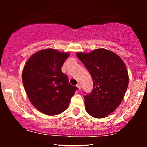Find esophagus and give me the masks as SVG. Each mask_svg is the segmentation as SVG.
Wrapping results in <instances>:
<instances>
[{"mask_svg":"<svg viewBox=\"0 0 147 147\" xmlns=\"http://www.w3.org/2000/svg\"><path fill=\"white\" fill-rule=\"evenodd\" d=\"M77 87L78 88L79 90H81V88H82V86H81V84H77Z\"/></svg>","mask_w":147,"mask_h":147,"instance_id":"1","label":"esophagus"}]
</instances>
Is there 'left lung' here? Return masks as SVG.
I'll return each mask as SVG.
<instances>
[{"label":"left lung","mask_w":147,"mask_h":147,"mask_svg":"<svg viewBox=\"0 0 147 147\" xmlns=\"http://www.w3.org/2000/svg\"><path fill=\"white\" fill-rule=\"evenodd\" d=\"M77 56L90 72L93 90L84 95L86 112L95 118L106 117L121 104L129 85V75L124 61L106 49H96Z\"/></svg>","instance_id":"1"}]
</instances>
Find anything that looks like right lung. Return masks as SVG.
I'll list each match as a JSON object with an SVG mask.
<instances>
[{"label":"right lung","instance_id":"add662e5","mask_svg":"<svg viewBox=\"0 0 147 147\" xmlns=\"http://www.w3.org/2000/svg\"><path fill=\"white\" fill-rule=\"evenodd\" d=\"M70 54L54 49L36 52L27 61L22 73L25 92L40 112L56 115L66 110L77 88L68 82L61 67Z\"/></svg>","mask_w":147,"mask_h":147}]
</instances>
